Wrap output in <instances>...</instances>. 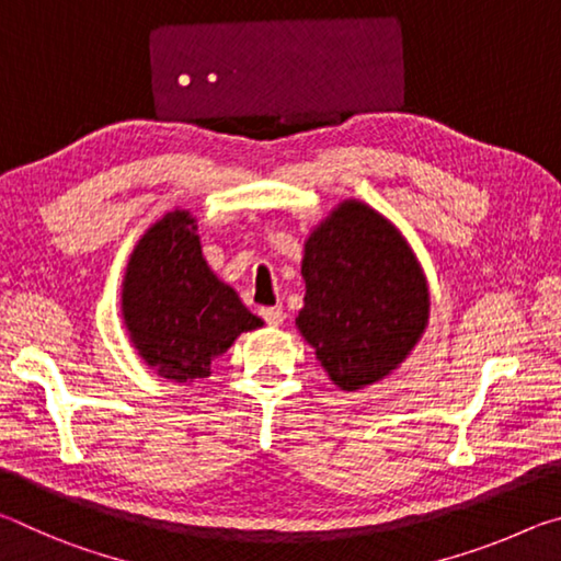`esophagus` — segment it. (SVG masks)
Instances as JSON below:
<instances>
[{"label": "esophagus", "instance_id": "34e87169", "mask_svg": "<svg viewBox=\"0 0 561 561\" xmlns=\"http://www.w3.org/2000/svg\"><path fill=\"white\" fill-rule=\"evenodd\" d=\"M260 317L267 321L270 327H279L284 321V309L282 307H262L260 309Z\"/></svg>", "mask_w": 561, "mask_h": 561}]
</instances>
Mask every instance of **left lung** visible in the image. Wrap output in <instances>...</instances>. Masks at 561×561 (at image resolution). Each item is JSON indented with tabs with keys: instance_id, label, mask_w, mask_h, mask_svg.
Returning a JSON list of instances; mask_svg holds the SVG:
<instances>
[{
	"instance_id": "8db88e82",
	"label": "left lung",
	"mask_w": 561,
	"mask_h": 561,
	"mask_svg": "<svg viewBox=\"0 0 561 561\" xmlns=\"http://www.w3.org/2000/svg\"><path fill=\"white\" fill-rule=\"evenodd\" d=\"M297 329L341 391L393 374L421 341L431 291L401 230L371 205L344 201L304 242Z\"/></svg>"
}]
</instances>
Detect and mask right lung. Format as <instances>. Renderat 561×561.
Wrapping results in <instances>:
<instances>
[{"label":"right lung","instance_id":"right-lung-1","mask_svg":"<svg viewBox=\"0 0 561 561\" xmlns=\"http://www.w3.org/2000/svg\"><path fill=\"white\" fill-rule=\"evenodd\" d=\"M121 317L138 356L158 376L193 383L213 374L234 339L262 327L207 267L190 210L165 213L133 247L121 287Z\"/></svg>","mask_w":561,"mask_h":561}]
</instances>
